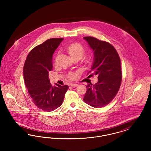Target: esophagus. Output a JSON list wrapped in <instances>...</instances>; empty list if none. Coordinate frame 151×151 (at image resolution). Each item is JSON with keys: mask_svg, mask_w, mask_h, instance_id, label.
I'll list each match as a JSON object with an SVG mask.
<instances>
[{"mask_svg": "<svg viewBox=\"0 0 151 151\" xmlns=\"http://www.w3.org/2000/svg\"><path fill=\"white\" fill-rule=\"evenodd\" d=\"M79 86L78 84H71V86H72V87H76V86Z\"/></svg>", "mask_w": 151, "mask_h": 151, "instance_id": "obj_1", "label": "esophagus"}]
</instances>
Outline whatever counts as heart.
I'll list each match as a JSON object with an SVG mask.
<instances>
[{
    "label": "heart",
    "mask_w": 151,
    "mask_h": 151,
    "mask_svg": "<svg viewBox=\"0 0 151 151\" xmlns=\"http://www.w3.org/2000/svg\"><path fill=\"white\" fill-rule=\"evenodd\" d=\"M67 50L73 59H75V58L80 59L84 55L86 52V49L80 43H73L70 44L67 47ZM90 59L91 58H89V59ZM75 77V74L74 73L71 72L69 73V78L70 79H74Z\"/></svg>",
    "instance_id": "obj_1"
}]
</instances>
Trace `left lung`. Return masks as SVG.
Returning <instances> with one entry per match:
<instances>
[{
	"label": "left lung",
	"mask_w": 151,
	"mask_h": 151,
	"mask_svg": "<svg viewBox=\"0 0 151 151\" xmlns=\"http://www.w3.org/2000/svg\"><path fill=\"white\" fill-rule=\"evenodd\" d=\"M94 54L89 76L98 75V82L86 86L84 101L94 108L106 106L114 99L122 81L121 59L113 45L93 37H84Z\"/></svg>",
	"instance_id": "left-lung-1"
}]
</instances>
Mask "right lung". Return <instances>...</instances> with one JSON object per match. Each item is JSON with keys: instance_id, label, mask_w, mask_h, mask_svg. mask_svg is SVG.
<instances>
[{"instance_id": "obj_1", "label": "right lung", "mask_w": 151, "mask_h": 151, "mask_svg": "<svg viewBox=\"0 0 151 151\" xmlns=\"http://www.w3.org/2000/svg\"><path fill=\"white\" fill-rule=\"evenodd\" d=\"M63 38H50L29 52L25 60L23 73L26 87L36 106L51 111L63 103L68 86H52L49 72L52 69V57Z\"/></svg>"}]
</instances>
